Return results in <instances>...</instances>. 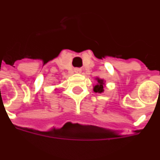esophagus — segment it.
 <instances>
[{
  "mask_svg": "<svg viewBox=\"0 0 160 160\" xmlns=\"http://www.w3.org/2000/svg\"><path fill=\"white\" fill-rule=\"evenodd\" d=\"M74 72H76V73H80V72H81V69H80V68H75V69H74Z\"/></svg>",
  "mask_w": 160,
  "mask_h": 160,
  "instance_id": "obj_1",
  "label": "esophagus"
}]
</instances>
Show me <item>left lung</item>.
I'll return each mask as SVG.
<instances>
[{
	"mask_svg": "<svg viewBox=\"0 0 160 160\" xmlns=\"http://www.w3.org/2000/svg\"><path fill=\"white\" fill-rule=\"evenodd\" d=\"M97 80V84L93 87V91L95 92H99L101 93L104 92V88H105V80L103 79H99V78H96Z\"/></svg>",
	"mask_w": 160,
	"mask_h": 160,
	"instance_id": "obj_1",
	"label": "left lung"
}]
</instances>
